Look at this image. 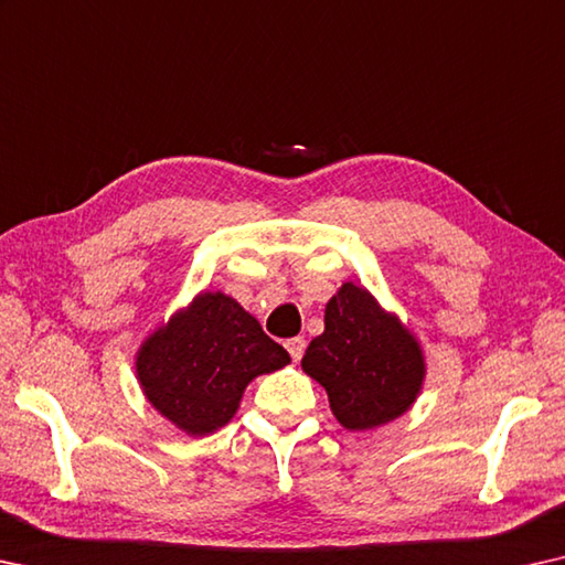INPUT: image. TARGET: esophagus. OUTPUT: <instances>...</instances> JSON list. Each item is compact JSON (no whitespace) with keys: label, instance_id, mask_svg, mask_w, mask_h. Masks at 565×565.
Returning a JSON list of instances; mask_svg holds the SVG:
<instances>
[{"label":"esophagus","instance_id":"1","mask_svg":"<svg viewBox=\"0 0 565 565\" xmlns=\"http://www.w3.org/2000/svg\"><path fill=\"white\" fill-rule=\"evenodd\" d=\"M285 349H288L292 361H300L302 353H306V341H302V338H290V341L285 343Z\"/></svg>","mask_w":565,"mask_h":565}]
</instances>
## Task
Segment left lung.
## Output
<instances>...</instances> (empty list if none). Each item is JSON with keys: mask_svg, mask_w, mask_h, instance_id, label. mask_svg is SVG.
Instances as JSON below:
<instances>
[{"mask_svg": "<svg viewBox=\"0 0 565 565\" xmlns=\"http://www.w3.org/2000/svg\"><path fill=\"white\" fill-rule=\"evenodd\" d=\"M302 371L326 388L335 419L361 431L409 409L424 381V355L369 290L343 282L326 306V331L302 355Z\"/></svg>", "mask_w": 565, "mask_h": 565, "instance_id": "obj_1", "label": "left lung"}]
</instances>
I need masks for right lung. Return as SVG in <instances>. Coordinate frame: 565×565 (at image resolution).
<instances>
[{
	"mask_svg": "<svg viewBox=\"0 0 565 565\" xmlns=\"http://www.w3.org/2000/svg\"><path fill=\"white\" fill-rule=\"evenodd\" d=\"M288 363V351L237 300L202 292L141 345L136 371L156 409L202 437L232 419L249 381Z\"/></svg>",
	"mask_w": 565,
	"mask_h": 565,
	"instance_id": "1",
	"label": "right lung"
}]
</instances>
